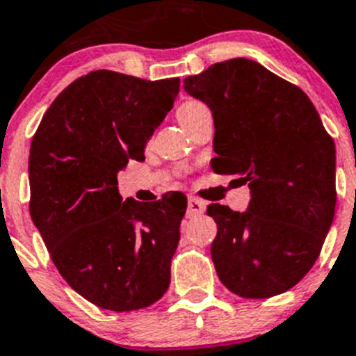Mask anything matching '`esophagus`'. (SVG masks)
I'll use <instances>...</instances> for the list:
<instances>
[{"mask_svg":"<svg viewBox=\"0 0 356 356\" xmlns=\"http://www.w3.org/2000/svg\"><path fill=\"white\" fill-rule=\"evenodd\" d=\"M206 211V204L202 202L200 199L197 197H188V209H186V215L190 216H199Z\"/></svg>","mask_w":356,"mask_h":356,"instance_id":"obj_1","label":"esophagus"}]
</instances>
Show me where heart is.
<instances>
[{
    "mask_svg": "<svg viewBox=\"0 0 356 356\" xmlns=\"http://www.w3.org/2000/svg\"><path fill=\"white\" fill-rule=\"evenodd\" d=\"M190 105H195V102H188V104L181 105V107H179V111H177V114L181 113V111H184V109H186V107H190Z\"/></svg>",
    "mask_w": 356,
    "mask_h": 356,
    "instance_id": "b5f03b06",
    "label": "heart"
}]
</instances>
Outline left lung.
Listing matches in <instances>:
<instances>
[{
  "instance_id": "1",
  "label": "left lung",
  "mask_w": 356,
  "mask_h": 356,
  "mask_svg": "<svg viewBox=\"0 0 356 356\" xmlns=\"http://www.w3.org/2000/svg\"><path fill=\"white\" fill-rule=\"evenodd\" d=\"M182 88L213 113V170L251 188L247 211L208 206L216 274L240 298L286 292L314 267L335 215L332 136L298 86L249 58L213 64Z\"/></svg>"
}]
</instances>
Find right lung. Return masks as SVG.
<instances>
[{"label": "right lung", "mask_w": 356, "mask_h": 356, "mask_svg": "<svg viewBox=\"0 0 356 356\" xmlns=\"http://www.w3.org/2000/svg\"><path fill=\"white\" fill-rule=\"evenodd\" d=\"M181 80L98 70L49 105L30 147V216L71 289L113 312L147 308L170 285L186 197L122 200L120 170L174 107Z\"/></svg>", "instance_id": "add662e5"}]
</instances>
